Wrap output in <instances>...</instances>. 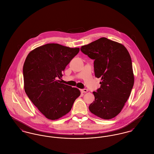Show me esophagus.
<instances>
[{
    "label": "esophagus",
    "instance_id": "obj_1",
    "mask_svg": "<svg viewBox=\"0 0 154 154\" xmlns=\"http://www.w3.org/2000/svg\"><path fill=\"white\" fill-rule=\"evenodd\" d=\"M81 92L82 93H86L88 92V89H81Z\"/></svg>",
    "mask_w": 154,
    "mask_h": 154
}]
</instances>
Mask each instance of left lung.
<instances>
[{"instance_id": "1", "label": "left lung", "mask_w": 154, "mask_h": 154, "mask_svg": "<svg viewBox=\"0 0 154 154\" xmlns=\"http://www.w3.org/2000/svg\"><path fill=\"white\" fill-rule=\"evenodd\" d=\"M81 51L94 60L95 76L100 88L93 92L94 101L89 109L97 117L112 119L121 112L134 83L130 55L123 44L102 37L83 45Z\"/></svg>"}]
</instances>
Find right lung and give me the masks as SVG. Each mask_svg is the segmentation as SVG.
<instances>
[{"mask_svg": "<svg viewBox=\"0 0 154 154\" xmlns=\"http://www.w3.org/2000/svg\"><path fill=\"white\" fill-rule=\"evenodd\" d=\"M79 48L47 44L32 50L23 65L25 92L38 110L55 120L69 113L80 91L57 80Z\"/></svg>", "mask_w": 154, "mask_h": 154, "instance_id": "1", "label": "right lung"}]
</instances>
